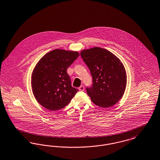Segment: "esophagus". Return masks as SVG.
<instances>
[{
    "label": "esophagus",
    "instance_id": "obj_1",
    "mask_svg": "<svg viewBox=\"0 0 160 160\" xmlns=\"http://www.w3.org/2000/svg\"><path fill=\"white\" fill-rule=\"evenodd\" d=\"M78 89H79L80 91H84V86H83V85L80 86L78 88Z\"/></svg>",
    "mask_w": 160,
    "mask_h": 160
}]
</instances>
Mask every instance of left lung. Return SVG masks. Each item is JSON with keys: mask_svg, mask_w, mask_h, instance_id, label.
I'll list each match as a JSON object with an SVG mask.
<instances>
[{"mask_svg": "<svg viewBox=\"0 0 160 160\" xmlns=\"http://www.w3.org/2000/svg\"><path fill=\"white\" fill-rule=\"evenodd\" d=\"M80 55L89 69L93 83L86 91L92 101L103 108L117 102L126 89V72L120 60L99 47L83 50Z\"/></svg>", "mask_w": 160, "mask_h": 160, "instance_id": "left-lung-1", "label": "left lung"}]
</instances>
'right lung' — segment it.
<instances>
[{
    "label": "right lung",
    "mask_w": 160,
    "mask_h": 160,
    "mask_svg": "<svg viewBox=\"0 0 160 160\" xmlns=\"http://www.w3.org/2000/svg\"><path fill=\"white\" fill-rule=\"evenodd\" d=\"M79 57L78 52L55 49L42 58L32 71V87L41 105L54 111L67 105L78 91L71 86L67 70Z\"/></svg>",
    "instance_id": "obj_1"
}]
</instances>
